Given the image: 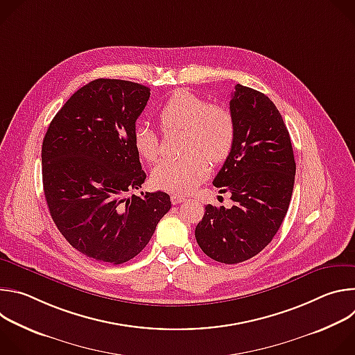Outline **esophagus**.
<instances>
[{
  "label": "esophagus",
  "mask_w": 355,
  "mask_h": 355,
  "mask_svg": "<svg viewBox=\"0 0 355 355\" xmlns=\"http://www.w3.org/2000/svg\"><path fill=\"white\" fill-rule=\"evenodd\" d=\"M187 198L184 196V195H177V193H174V195H171V202H173V205H178V204H181V202H184Z\"/></svg>",
  "instance_id": "esophagus-1"
}]
</instances>
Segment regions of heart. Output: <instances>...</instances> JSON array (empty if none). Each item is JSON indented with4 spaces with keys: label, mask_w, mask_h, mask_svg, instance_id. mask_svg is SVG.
Segmentation results:
<instances>
[{
    "label": "heart",
    "mask_w": 355,
    "mask_h": 355,
    "mask_svg": "<svg viewBox=\"0 0 355 355\" xmlns=\"http://www.w3.org/2000/svg\"><path fill=\"white\" fill-rule=\"evenodd\" d=\"M159 121L164 130H184L185 156L160 162L151 171V182L173 193H189L209 174V162H223L233 147L236 126L229 110L212 105L207 99L177 89L162 107ZM133 146L146 162L159 157V136L147 125L133 130Z\"/></svg>",
    "instance_id": "heart-1"
}]
</instances>
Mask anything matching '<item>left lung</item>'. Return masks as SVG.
<instances>
[{
  "label": "left lung",
  "mask_w": 355,
  "mask_h": 355,
  "mask_svg": "<svg viewBox=\"0 0 355 355\" xmlns=\"http://www.w3.org/2000/svg\"><path fill=\"white\" fill-rule=\"evenodd\" d=\"M230 99L236 136L214 180L234 205H207L195 237L208 257L237 264L257 256L277 234L293 191L296 164L289 132L272 101L237 84Z\"/></svg>",
  "instance_id": "8db88e82"
}]
</instances>
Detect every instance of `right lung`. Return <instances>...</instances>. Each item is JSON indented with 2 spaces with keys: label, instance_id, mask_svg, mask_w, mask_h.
I'll list each match as a JSON object with an SVG mask.
<instances>
[{
  "label": "right lung",
  "instance_id": "obj_1",
  "mask_svg": "<svg viewBox=\"0 0 355 355\" xmlns=\"http://www.w3.org/2000/svg\"><path fill=\"white\" fill-rule=\"evenodd\" d=\"M150 88L98 78L76 91L50 122L42 144L47 208L64 239L84 256L122 264L147 245L170 211L168 193L141 188L146 173L133 146Z\"/></svg>",
  "mask_w": 355,
  "mask_h": 355
}]
</instances>
